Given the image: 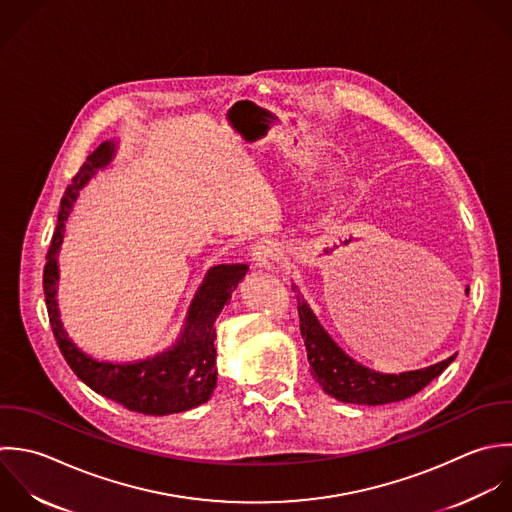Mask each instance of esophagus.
<instances>
[{"instance_id": "34e87169", "label": "esophagus", "mask_w": 512, "mask_h": 512, "mask_svg": "<svg viewBox=\"0 0 512 512\" xmlns=\"http://www.w3.org/2000/svg\"><path fill=\"white\" fill-rule=\"evenodd\" d=\"M251 257H253L255 267L271 271V269H275V263H277V259H279V247H277V243H273V241H269V239H263V241H259V243L253 247Z\"/></svg>"}]
</instances>
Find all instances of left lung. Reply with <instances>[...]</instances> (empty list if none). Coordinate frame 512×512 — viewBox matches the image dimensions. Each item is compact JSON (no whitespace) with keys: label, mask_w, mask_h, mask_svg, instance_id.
Returning a JSON list of instances; mask_svg holds the SVG:
<instances>
[{"label":"left lung","mask_w":512,"mask_h":512,"mask_svg":"<svg viewBox=\"0 0 512 512\" xmlns=\"http://www.w3.org/2000/svg\"><path fill=\"white\" fill-rule=\"evenodd\" d=\"M297 287V285H293ZM299 303V319H301V335L307 347V359L311 365L313 379L321 385V389L341 403L353 405H387L413 397L421 389H425L433 379H437L457 355L431 365L419 371L405 373H379L369 369L349 357L325 331L311 305L297 297Z\"/></svg>","instance_id":"left-lung-1"}]
</instances>
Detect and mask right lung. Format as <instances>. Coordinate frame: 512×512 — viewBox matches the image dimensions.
Wrapping results in <instances>:
<instances>
[{
    "instance_id": "right-lung-1",
    "label": "right lung",
    "mask_w": 512,
    "mask_h": 512,
    "mask_svg": "<svg viewBox=\"0 0 512 512\" xmlns=\"http://www.w3.org/2000/svg\"><path fill=\"white\" fill-rule=\"evenodd\" d=\"M117 151L119 139L103 141L81 165L61 199L57 227L43 269V293L49 323L67 365L89 389L143 415L163 417L183 413L207 403L213 395L217 385L215 321L247 275L249 265L237 263L211 267L187 307L177 339L163 351L135 361L95 359L81 351L67 335L57 307L59 251L65 223L73 211L79 191H83L99 171H105L115 161Z\"/></svg>"
}]
</instances>
